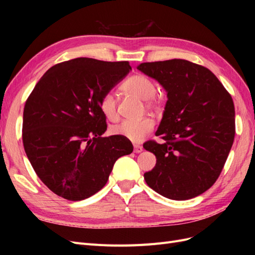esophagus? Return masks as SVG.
<instances>
[{"label":"esophagus","mask_w":255,"mask_h":255,"mask_svg":"<svg viewBox=\"0 0 255 255\" xmlns=\"http://www.w3.org/2000/svg\"><path fill=\"white\" fill-rule=\"evenodd\" d=\"M142 146L141 145H139V144H134V152L135 153H140V152H142Z\"/></svg>","instance_id":"34e87169"}]
</instances>
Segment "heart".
Masks as SVG:
<instances>
[{"label":"heart","instance_id":"obj_1","mask_svg":"<svg viewBox=\"0 0 255 255\" xmlns=\"http://www.w3.org/2000/svg\"><path fill=\"white\" fill-rule=\"evenodd\" d=\"M122 89L129 92L141 100H148L146 105L153 107L155 102H153L151 98L154 97L156 92L155 84H154L149 78L144 75L137 74L130 76L122 85ZM100 110L107 119H115L117 116V101H116L115 95L113 92H106L99 102ZM153 128V122L150 119H140V120H129L126 119L119 122L112 128V132L115 135L122 136L127 139L139 142L148 135Z\"/></svg>","mask_w":255,"mask_h":255}]
</instances>
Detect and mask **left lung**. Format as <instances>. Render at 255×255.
<instances>
[{"label": "left lung", "mask_w": 255, "mask_h": 255, "mask_svg": "<svg viewBox=\"0 0 255 255\" xmlns=\"http://www.w3.org/2000/svg\"><path fill=\"white\" fill-rule=\"evenodd\" d=\"M137 69L167 92L155 135L163 143L143 148L156 165L143 174L148 186L171 200L203 194L218 179L235 136L233 100L207 68L185 59L142 63Z\"/></svg>", "instance_id": "8db88e82"}]
</instances>
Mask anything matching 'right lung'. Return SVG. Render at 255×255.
I'll return each instance as SVG.
<instances>
[{"instance_id": "1", "label": "right lung", "mask_w": 255, "mask_h": 255, "mask_svg": "<svg viewBox=\"0 0 255 255\" xmlns=\"http://www.w3.org/2000/svg\"><path fill=\"white\" fill-rule=\"evenodd\" d=\"M132 70L128 61L80 57L53 66L36 84L23 112L22 139L45 186L70 201L101 190L119 157L133 152L127 138L102 137L101 97Z\"/></svg>"}]
</instances>
